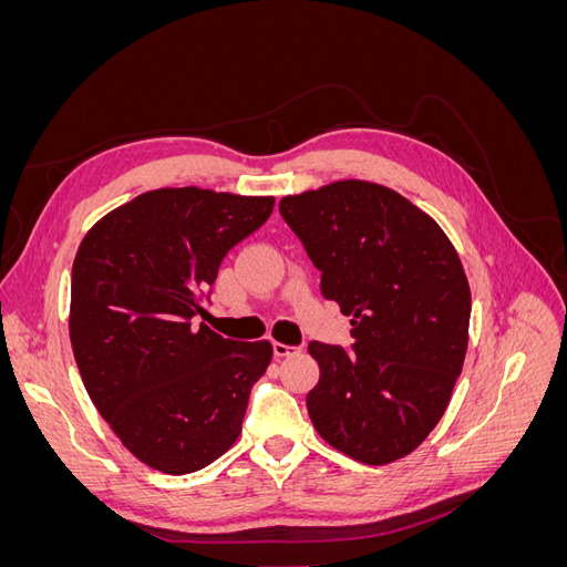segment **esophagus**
I'll list each match as a JSON object with an SVG mask.
<instances>
[{
    "label": "esophagus",
    "instance_id": "obj_1",
    "mask_svg": "<svg viewBox=\"0 0 567 567\" xmlns=\"http://www.w3.org/2000/svg\"><path fill=\"white\" fill-rule=\"evenodd\" d=\"M298 352H300V348H296V346H286V342H274V354H277V357H293Z\"/></svg>",
    "mask_w": 567,
    "mask_h": 567
}]
</instances>
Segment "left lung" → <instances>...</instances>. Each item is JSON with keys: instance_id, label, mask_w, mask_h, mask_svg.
Listing matches in <instances>:
<instances>
[{"instance_id": "1", "label": "left lung", "mask_w": 567, "mask_h": 567, "mask_svg": "<svg viewBox=\"0 0 567 567\" xmlns=\"http://www.w3.org/2000/svg\"><path fill=\"white\" fill-rule=\"evenodd\" d=\"M281 217L321 271L323 298L352 317V350L312 340L307 392L317 433L385 466L431 435L468 350L471 288L437 221L388 186L340 179L284 196Z\"/></svg>"}]
</instances>
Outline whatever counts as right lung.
Listing matches in <instances>:
<instances>
[{"label": "right lung", "instance_id": "right-lung-1", "mask_svg": "<svg viewBox=\"0 0 567 567\" xmlns=\"http://www.w3.org/2000/svg\"><path fill=\"white\" fill-rule=\"evenodd\" d=\"M271 208V196L156 188L101 217L78 248L68 331L82 383L120 442L161 473L225 454L271 362L269 340L194 321L225 255Z\"/></svg>", "mask_w": 567, "mask_h": 567}]
</instances>
